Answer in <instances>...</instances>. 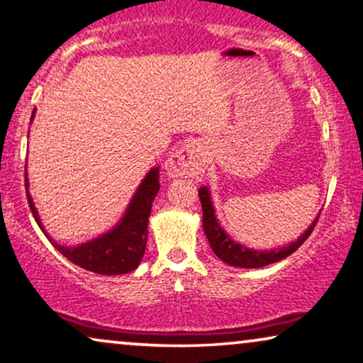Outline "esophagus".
Here are the masks:
<instances>
[{"instance_id":"1","label":"esophagus","mask_w":363,"mask_h":363,"mask_svg":"<svg viewBox=\"0 0 363 363\" xmlns=\"http://www.w3.org/2000/svg\"><path fill=\"white\" fill-rule=\"evenodd\" d=\"M164 169L171 177H199L203 171V147L199 143L181 147L171 157H167Z\"/></svg>"}]
</instances>
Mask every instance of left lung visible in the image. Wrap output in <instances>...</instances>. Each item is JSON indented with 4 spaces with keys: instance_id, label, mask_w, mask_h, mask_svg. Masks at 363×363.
I'll return each instance as SVG.
<instances>
[{
    "instance_id": "obj_1",
    "label": "left lung",
    "mask_w": 363,
    "mask_h": 363,
    "mask_svg": "<svg viewBox=\"0 0 363 363\" xmlns=\"http://www.w3.org/2000/svg\"><path fill=\"white\" fill-rule=\"evenodd\" d=\"M199 199H201L202 203V225L203 232H206V237L211 243L212 252L217 255L222 262L230 264V267H238V268H262L267 267V264L277 263L279 259L289 257L291 253H294L301 245H303L306 240L309 238V235L313 233L315 223L319 220V216L315 217V220L311 223V227L306 230L301 237L293 242L288 247H283L279 250H269V252H257V250L245 248L243 245L228 237V235L222 230V227L218 225L216 213H213V207L211 202V194H208L207 187L199 189Z\"/></svg>"
}]
</instances>
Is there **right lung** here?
Listing matches in <instances>:
<instances>
[{
    "instance_id": "add662e5",
    "label": "right lung",
    "mask_w": 363,
    "mask_h": 363,
    "mask_svg": "<svg viewBox=\"0 0 363 363\" xmlns=\"http://www.w3.org/2000/svg\"><path fill=\"white\" fill-rule=\"evenodd\" d=\"M157 191H160V167H155V169L147 172L145 181L138 187L125 217L121 218V222L113 230L101 235L100 238H95L91 242H86L74 248L62 247V245L55 243L49 238L50 243L65 258L70 259V262L80 268L89 269V272L99 274L130 273L140 264L143 255H145L147 240V222H150L151 206ZM26 194L30 212H33L40 230L44 232L43 225H40L38 211H35L33 199H30L28 192V177ZM45 237H48V233H45Z\"/></svg>"
}]
</instances>
